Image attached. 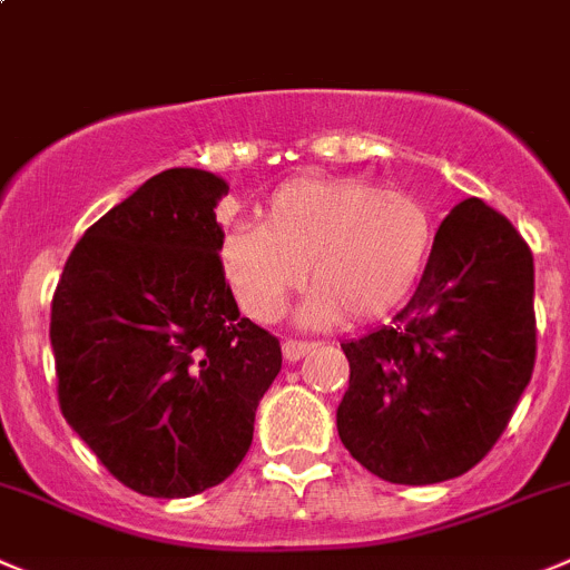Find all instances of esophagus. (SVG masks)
<instances>
[{
    "label": "esophagus",
    "mask_w": 570,
    "mask_h": 570,
    "mask_svg": "<svg viewBox=\"0 0 570 570\" xmlns=\"http://www.w3.org/2000/svg\"><path fill=\"white\" fill-rule=\"evenodd\" d=\"M312 348H315V345L303 343V340H286V343H284V360H286V363H297V360L306 357Z\"/></svg>",
    "instance_id": "obj_1"
}]
</instances>
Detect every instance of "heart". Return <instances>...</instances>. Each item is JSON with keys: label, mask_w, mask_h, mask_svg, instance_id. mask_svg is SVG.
<instances>
[{"label": "heart", "mask_w": 570, "mask_h": 570, "mask_svg": "<svg viewBox=\"0 0 570 570\" xmlns=\"http://www.w3.org/2000/svg\"><path fill=\"white\" fill-rule=\"evenodd\" d=\"M430 242L433 225L413 196L363 179L301 177L269 196L261 225L227 233L222 269L258 323L278 321L306 269L315 295L303 323H365L413 289Z\"/></svg>", "instance_id": "heart-1"}]
</instances>
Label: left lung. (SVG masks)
<instances>
[{
  "mask_svg": "<svg viewBox=\"0 0 570 570\" xmlns=\"http://www.w3.org/2000/svg\"><path fill=\"white\" fill-rule=\"evenodd\" d=\"M343 351L345 450L405 487L464 475L501 439L534 371L529 244L507 216L464 199L441 222L405 309Z\"/></svg>",
  "mask_w": 570,
  "mask_h": 570,
  "instance_id": "left-lung-1",
  "label": "left lung"
}]
</instances>
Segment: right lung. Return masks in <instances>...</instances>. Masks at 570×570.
<instances>
[{"instance_id": "obj_1", "label": "right lung", "mask_w": 570, "mask_h": 570, "mask_svg": "<svg viewBox=\"0 0 570 570\" xmlns=\"http://www.w3.org/2000/svg\"><path fill=\"white\" fill-rule=\"evenodd\" d=\"M227 190L199 168L157 174L83 233L52 295L63 419L148 498L225 481L281 371L278 340L242 317L222 269Z\"/></svg>"}]
</instances>
